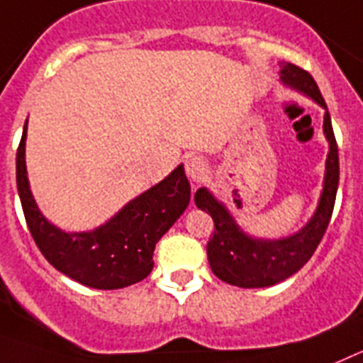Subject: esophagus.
Listing matches in <instances>:
<instances>
[{"mask_svg":"<svg viewBox=\"0 0 363 363\" xmlns=\"http://www.w3.org/2000/svg\"><path fill=\"white\" fill-rule=\"evenodd\" d=\"M186 173H188V177H190L191 181H195V182L203 181L208 173L206 160L199 155L188 157V160H186Z\"/></svg>","mask_w":363,"mask_h":363,"instance_id":"obj_1","label":"esophagus"}]
</instances>
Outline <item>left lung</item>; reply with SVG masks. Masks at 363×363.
<instances>
[{"instance_id": "left-lung-1", "label": "left lung", "mask_w": 363, "mask_h": 363, "mask_svg": "<svg viewBox=\"0 0 363 363\" xmlns=\"http://www.w3.org/2000/svg\"><path fill=\"white\" fill-rule=\"evenodd\" d=\"M279 80L291 89L307 94L325 109L323 133L329 140V155L325 162L323 191L316 212L307 225L296 234L281 239H257L245 234L228 208L213 197L206 188L195 194V204L213 219V234L206 245L208 263L220 281L242 289H261L283 281L298 272L320 245L333 216L340 181L338 146L334 138L327 104L318 89L314 78L301 67L289 62L279 64Z\"/></svg>"}]
</instances>
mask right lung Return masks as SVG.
Instances as JSON below:
<instances>
[{
  "instance_id": "1",
  "label": "right lung",
  "mask_w": 363,
  "mask_h": 363,
  "mask_svg": "<svg viewBox=\"0 0 363 363\" xmlns=\"http://www.w3.org/2000/svg\"><path fill=\"white\" fill-rule=\"evenodd\" d=\"M27 122L16 153V182L34 242L56 270L91 289L113 291L143 281L153 269V250L190 203V182L177 166L168 177L129 201L106 225L64 232L40 212L25 166Z\"/></svg>"
}]
</instances>
